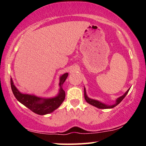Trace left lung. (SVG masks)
<instances>
[{"mask_svg":"<svg viewBox=\"0 0 146 146\" xmlns=\"http://www.w3.org/2000/svg\"><path fill=\"white\" fill-rule=\"evenodd\" d=\"M84 98L86 100V101L88 103L98 108H100V109H108V108H113L116 106L117 104H119L123 100V99L125 97V96L127 95V94L128 93L129 89L127 90V92L124 94H123V96H120L119 98H118L116 100V101H115V103L114 104L110 105V106L105 104L102 103V102H100L96 100H93V99L90 98L88 97V96L86 95V92L85 88H84Z\"/></svg>","mask_w":146,"mask_h":146,"instance_id":"obj_1","label":"left lung"}]
</instances>
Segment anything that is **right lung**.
<instances>
[{"label":"right lung","mask_w":146,"mask_h":146,"mask_svg":"<svg viewBox=\"0 0 146 146\" xmlns=\"http://www.w3.org/2000/svg\"><path fill=\"white\" fill-rule=\"evenodd\" d=\"M68 74L65 73L60 77L59 86L60 87L56 96L52 98H42L35 95L22 94L14 85L13 79H11L12 91L17 100L24 106L38 115H45L52 112L62 104L65 99V92L62 88Z\"/></svg>","instance_id":"right-lung-1"}]
</instances>
